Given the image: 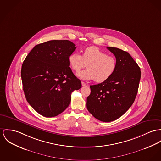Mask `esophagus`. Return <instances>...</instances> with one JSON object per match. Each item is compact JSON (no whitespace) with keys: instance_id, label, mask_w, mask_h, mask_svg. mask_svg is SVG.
I'll return each mask as SVG.
<instances>
[{"instance_id":"34e87169","label":"esophagus","mask_w":161,"mask_h":161,"mask_svg":"<svg viewBox=\"0 0 161 161\" xmlns=\"http://www.w3.org/2000/svg\"><path fill=\"white\" fill-rule=\"evenodd\" d=\"M81 85H82V86H86V83L83 82V81H81Z\"/></svg>"}]
</instances>
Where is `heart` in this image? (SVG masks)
Segmentation results:
<instances>
[{"label": "heart", "mask_w": 161, "mask_h": 161, "mask_svg": "<svg viewBox=\"0 0 161 161\" xmlns=\"http://www.w3.org/2000/svg\"><path fill=\"white\" fill-rule=\"evenodd\" d=\"M68 61L75 72L79 71L86 64V69L79 72L77 76L82 79L94 80L97 83L109 79L117 66L115 58L107 55L96 47H89L85 49L82 56L77 53H72L69 55Z\"/></svg>", "instance_id": "obj_1"}]
</instances>
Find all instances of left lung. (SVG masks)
Masks as SVG:
<instances>
[{"label": "left lung", "mask_w": 161, "mask_h": 161, "mask_svg": "<svg viewBox=\"0 0 161 161\" xmlns=\"http://www.w3.org/2000/svg\"><path fill=\"white\" fill-rule=\"evenodd\" d=\"M107 49L116 58V70L105 81L90 86L86 102L89 112L103 122L114 121L129 110L136 97L141 77L139 66L127 52L114 47Z\"/></svg>", "instance_id": "left-lung-1"}]
</instances>
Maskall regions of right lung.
I'll return each instance as SVG.
<instances>
[{
  "instance_id": "obj_1",
  "label": "right lung",
  "mask_w": 161,
  "mask_h": 161,
  "mask_svg": "<svg viewBox=\"0 0 161 161\" xmlns=\"http://www.w3.org/2000/svg\"><path fill=\"white\" fill-rule=\"evenodd\" d=\"M75 49L69 40H50L35 46L23 62L21 75L25 98L45 117L64 111L70 105L72 92L81 87L68 61Z\"/></svg>"
}]
</instances>
